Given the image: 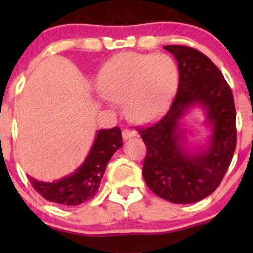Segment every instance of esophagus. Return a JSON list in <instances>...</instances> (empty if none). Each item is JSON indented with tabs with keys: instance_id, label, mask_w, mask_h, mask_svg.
Masks as SVG:
<instances>
[{
	"instance_id": "obj_1",
	"label": "esophagus",
	"mask_w": 253,
	"mask_h": 253,
	"mask_svg": "<svg viewBox=\"0 0 253 253\" xmlns=\"http://www.w3.org/2000/svg\"><path fill=\"white\" fill-rule=\"evenodd\" d=\"M135 135H136L135 132H132V130H129V129H123L124 140H127V139L132 138V136H135Z\"/></svg>"
}]
</instances>
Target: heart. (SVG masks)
Returning <instances> with one entry per match:
<instances>
[{
	"mask_svg": "<svg viewBox=\"0 0 253 253\" xmlns=\"http://www.w3.org/2000/svg\"><path fill=\"white\" fill-rule=\"evenodd\" d=\"M177 83V64L164 53L117 54L97 76L103 97L110 102H124L125 113L134 123L158 117L172 98Z\"/></svg>",
	"mask_w": 253,
	"mask_h": 253,
	"instance_id": "heart-1",
	"label": "heart"
}]
</instances>
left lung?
I'll list each match as a JSON object with an SVG mask.
<instances>
[{
    "mask_svg": "<svg viewBox=\"0 0 253 253\" xmlns=\"http://www.w3.org/2000/svg\"><path fill=\"white\" fill-rule=\"evenodd\" d=\"M178 62V90L167 114L138 128L146 145L143 176L157 196L173 203H193L211 195L227 172L237 145L236 107L221 71L207 56L182 45L164 46ZM200 104L213 130L206 149L189 153L181 143L179 120Z\"/></svg>",
    "mask_w": 253,
    "mask_h": 253,
    "instance_id": "1",
    "label": "left lung"
}]
</instances>
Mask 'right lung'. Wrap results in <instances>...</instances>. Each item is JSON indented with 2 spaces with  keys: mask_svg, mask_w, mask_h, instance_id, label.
<instances>
[{
  "mask_svg": "<svg viewBox=\"0 0 253 253\" xmlns=\"http://www.w3.org/2000/svg\"><path fill=\"white\" fill-rule=\"evenodd\" d=\"M123 146L119 127L98 130L88 157L77 170L57 182H40L28 176L32 187L47 201L77 206L96 195L109 159Z\"/></svg>",
  "mask_w": 253,
  "mask_h": 253,
  "instance_id": "add662e5",
  "label": "right lung"
}]
</instances>
